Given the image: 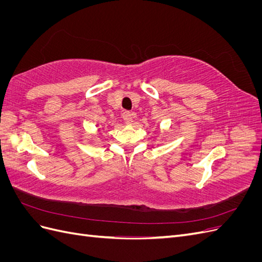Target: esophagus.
I'll return each instance as SVG.
<instances>
[{"instance_id":"34e87169","label":"esophagus","mask_w":262,"mask_h":262,"mask_svg":"<svg viewBox=\"0 0 262 262\" xmlns=\"http://www.w3.org/2000/svg\"><path fill=\"white\" fill-rule=\"evenodd\" d=\"M122 118L125 123H131L132 120H133V117H132V114L129 113V112H124L122 114Z\"/></svg>"}]
</instances>
